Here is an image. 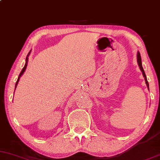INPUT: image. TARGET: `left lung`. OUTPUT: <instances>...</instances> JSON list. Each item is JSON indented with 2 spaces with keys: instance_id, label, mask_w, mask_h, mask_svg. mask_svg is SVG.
Wrapping results in <instances>:
<instances>
[{
  "instance_id": "left-lung-1",
  "label": "left lung",
  "mask_w": 160,
  "mask_h": 160,
  "mask_svg": "<svg viewBox=\"0 0 160 160\" xmlns=\"http://www.w3.org/2000/svg\"><path fill=\"white\" fill-rule=\"evenodd\" d=\"M137 61H138V66H139V68H140L141 71H142L143 76H144V78L145 82H146V84H147V86H148V89H149V83H148V80H147L146 74H145L144 69H143V67H142V63H141V55H140V52H138V53H137Z\"/></svg>"
}]
</instances>
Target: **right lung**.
Masks as SVG:
<instances>
[{"label": "right lung", "instance_id": "right-lung-1", "mask_svg": "<svg viewBox=\"0 0 160 160\" xmlns=\"http://www.w3.org/2000/svg\"><path fill=\"white\" fill-rule=\"evenodd\" d=\"M30 52H31V51H30V52H28V56H27V57H26V59H25V66H24V68H22V71H21V72H20V74H19V78H18V80H17V81H16V82L15 89H16V86H17L18 82H19V79H20V78H21V76H22V75L23 74V73L25 72V69H26V67H27V65H28V57L29 54H30Z\"/></svg>", "mask_w": 160, "mask_h": 160}]
</instances>
